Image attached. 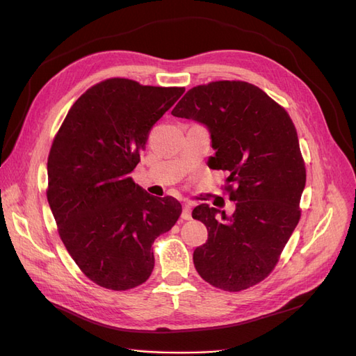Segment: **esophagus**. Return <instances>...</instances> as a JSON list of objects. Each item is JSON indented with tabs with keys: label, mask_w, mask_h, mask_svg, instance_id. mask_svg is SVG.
<instances>
[{
	"label": "esophagus",
	"mask_w": 356,
	"mask_h": 356,
	"mask_svg": "<svg viewBox=\"0 0 356 356\" xmlns=\"http://www.w3.org/2000/svg\"><path fill=\"white\" fill-rule=\"evenodd\" d=\"M182 220H191V204L184 203L182 204V213H181Z\"/></svg>",
	"instance_id": "1"
}]
</instances>
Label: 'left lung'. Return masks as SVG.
<instances>
[{"label": "left lung", "mask_w": 356, "mask_h": 356, "mask_svg": "<svg viewBox=\"0 0 356 356\" xmlns=\"http://www.w3.org/2000/svg\"><path fill=\"white\" fill-rule=\"evenodd\" d=\"M208 127L212 169L229 172L234 212L202 203L193 218L208 229L193 263L202 279L242 291L270 275L300 220L306 186L296 126L270 96L246 81H212L190 89L172 110Z\"/></svg>", "instance_id": "left-lung-1"}]
</instances>
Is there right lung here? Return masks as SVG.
Here are the masks:
<instances>
[{
	"instance_id": "1",
	"label": "right lung",
	"mask_w": 356,
	"mask_h": 356,
	"mask_svg": "<svg viewBox=\"0 0 356 356\" xmlns=\"http://www.w3.org/2000/svg\"><path fill=\"white\" fill-rule=\"evenodd\" d=\"M184 88L108 79L74 102L47 160V200L72 260L99 286L126 291L154 268L153 242L169 232L181 203L135 184L148 134Z\"/></svg>"
}]
</instances>
